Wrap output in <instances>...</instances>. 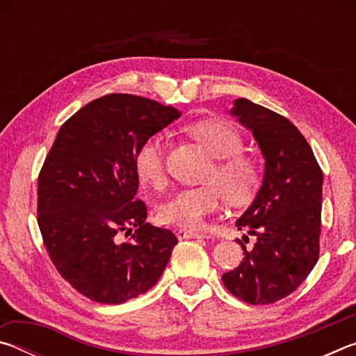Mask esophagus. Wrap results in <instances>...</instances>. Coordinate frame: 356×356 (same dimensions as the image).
<instances>
[{"label": "esophagus", "instance_id": "34e87169", "mask_svg": "<svg viewBox=\"0 0 356 356\" xmlns=\"http://www.w3.org/2000/svg\"><path fill=\"white\" fill-rule=\"evenodd\" d=\"M207 237L206 234H201V232H195V231H184V229H180L177 231V238L179 240H185V238H204Z\"/></svg>", "mask_w": 356, "mask_h": 356}]
</instances>
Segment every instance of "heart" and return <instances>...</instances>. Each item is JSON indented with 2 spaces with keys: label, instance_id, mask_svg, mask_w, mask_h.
<instances>
[{
  "label": "heart",
  "instance_id": "heart-1",
  "mask_svg": "<svg viewBox=\"0 0 356 356\" xmlns=\"http://www.w3.org/2000/svg\"><path fill=\"white\" fill-rule=\"evenodd\" d=\"M186 131L200 141L216 161L207 171L206 184L182 188L171 200L160 204L156 218L161 225L195 229L209 215L218 212L225 196L232 204L252 200L259 185V168L248 155H243V138L227 122L216 119L190 124ZM166 144L161 136L144 141L135 155V171L143 184L152 188H165Z\"/></svg>",
  "mask_w": 356,
  "mask_h": 356
}]
</instances>
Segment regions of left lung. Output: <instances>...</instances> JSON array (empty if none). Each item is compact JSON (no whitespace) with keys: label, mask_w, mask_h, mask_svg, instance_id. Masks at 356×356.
<instances>
[{"label":"left lung","mask_w":356,"mask_h":356,"mask_svg":"<svg viewBox=\"0 0 356 356\" xmlns=\"http://www.w3.org/2000/svg\"><path fill=\"white\" fill-rule=\"evenodd\" d=\"M252 131L265 159L262 186L237 227L257 240L252 250L237 240L243 261L221 276L234 297L270 305L292 293L318 259L323 174L312 149L291 120L237 99L231 110Z\"/></svg>","instance_id":"left-lung-1"}]
</instances>
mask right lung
I'll return each instance as SVG.
<instances>
[{
  "mask_svg": "<svg viewBox=\"0 0 356 356\" xmlns=\"http://www.w3.org/2000/svg\"><path fill=\"white\" fill-rule=\"evenodd\" d=\"M180 113L131 94H108L59 129L38 179V225L59 275L97 303L119 305L146 293L177 238L146 222L135 200V155ZM129 237L125 243L118 236Z\"/></svg>",
  "mask_w": 356,
  "mask_h": 356,
  "instance_id": "add662e5",
  "label": "right lung"
}]
</instances>
